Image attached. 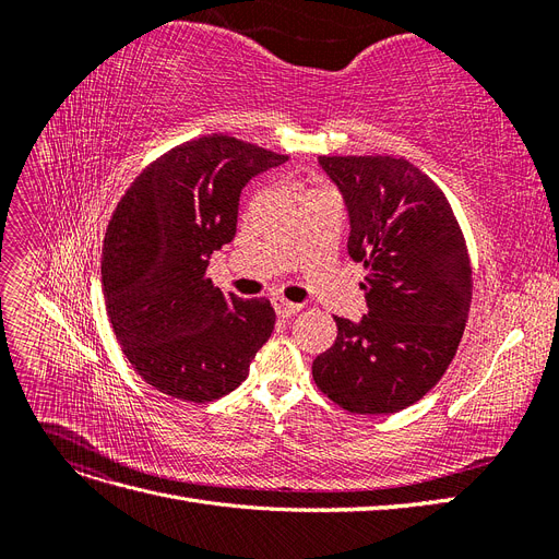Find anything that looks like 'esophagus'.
<instances>
[{"label":"esophagus","mask_w":559,"mask_h":559,"mask_svg":"<svg viewBox=\"0 0 559 559\" xmlns=\"http://www.w3.org/2000/svg\"><path fill=\"white\" fill-rule=\"evenodd\" d=\"M273 308H275V312H277L280 317H292V314L300 312L298 302H289V300H284L282 296H275V298H273Z\"/></svg>","instance_id":"esophagus-1"}]
</instances>
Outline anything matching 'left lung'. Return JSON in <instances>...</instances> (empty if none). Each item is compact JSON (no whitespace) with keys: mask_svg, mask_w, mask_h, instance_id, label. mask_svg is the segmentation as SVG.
Masks as SVG:
<instances>
[{"mask_svg":"<svg viewBox=\"0 0 559 559\" xmlns=\"http://www.w3.org/2000/svg\"><path fill=\"white\" fill-rule=\"evenodd\" d=\"M349 216V257L364 263L368 312L335 317V343L312 361L341 408L389 415L443 378L471 308V263L443 191L392 156H319Z\"/></svg>","mask_w":559,"mask_h":559,"instance_id":"obj_1","label":"left lung"}]
</instances>
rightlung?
<instances>
[{"label":"right lung","instance_id":"1","mask_svg":"<svg viewBox=\"0 0 559 559\" xmlns=\"http://www.w3.org/2000/svg\"><path fill=\"white\" fill-rule=\"evenodd\" d=\"M286 160L207 134L151 163L118 202L103 249L107 314L128 361L158 392L191 403L226 396L273 333L270 300L224 294L207 265L235 238L249 179Z\"/></svg>","mask_w":559,"mask_h":559}]
</instances>
